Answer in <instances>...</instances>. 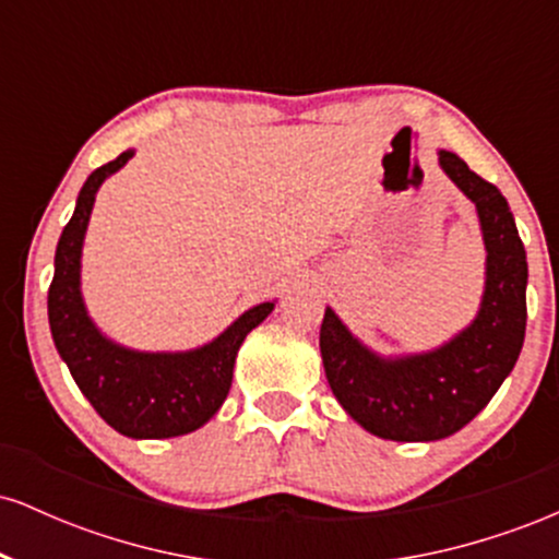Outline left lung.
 <instances>
[{"label":"left lung","mask_w":559,"mask_h":559,"mask_svg":"<svg viewBox=\"0 0 559 559\" xmlns=\"http://www.w3.org/2000/svg\"><path fill=\"white\" fill-rule=\"evenodd\" d=\"M441 170L476 204L486 247V286L467 329L431 352L381 357L325 307L320 355L333 396L365 431L391 441H439L465 428L515 368L525 338L528 262L515 217L497 186L454 152Z\"/></svg>","instance_id":"8db88e82"}]
</instances>
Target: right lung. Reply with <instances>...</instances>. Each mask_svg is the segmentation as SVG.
Here are the masks:
<instances>
[{"mask_svg": "<svg viewBox=\"0 0 559 559\" xmlns=\"http://www.w3.org/2000/svg\"><path fill=\"white\" fill-rule=\"evenodd\" d=\"M133 150L96 168L62 228L49 286V329L70 376L99 418L128 439H173L197 431L226 402L239 346L273 312L262 301L210 344L189 352H139L115 344L88 318L81 294V249L99 186L118 173Z\"/></svg>", "mask_w": 559, "mask_h": 559, "instance_id": "1", "label": "right lung"}]
</instances>
